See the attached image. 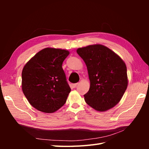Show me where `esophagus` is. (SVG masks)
<instances>
[{
    "label": "esophagus",
    "instance_id": "34e87169",
    "mask_svg": "<svg viewBox=\"0 0 149 149\" xmlns=\"http://www.w3.org/2000/svg\"><path fill=\"white\" fill-rule=\"evenodd\" d=\"M79 84V83H75V84H73L72 86V87L73 88H75V87H77V85Z\"/></svg>",
    "mask_w": 149,
    "mask_h": 149
}]
</instances>
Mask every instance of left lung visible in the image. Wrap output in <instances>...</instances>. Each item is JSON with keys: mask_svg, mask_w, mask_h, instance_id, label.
I'll return each instance as SVG.
<instances>
[{"mask_svg": "<svg viewBox=\"0 0 149 149\" xmlns=\"http://www.w3.org/2000/svg\"><path fill=\"white\" fill-rule=\"evenodd\" d=\"M77 52L87 66L90 81L89 91L84 95L86 104L99 111H106L115 106L128 84L124 61L100 44L79 48Z\"/></svg>", "mask_w": 149, "mask_h": 149, "instance_id": "8db88e82", "label": "left lung"}]
</instances>
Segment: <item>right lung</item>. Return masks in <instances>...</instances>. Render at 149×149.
<instances>
[{"instance_id":"1","label":"right lung","mask_w":149,"mask_h":149,"mask_svg":"<svg viewBox=\"0 0 149 149\" xmlns=\"http://www.w3.org/2000/svg\"><path fill=\"white\" fill-rule=\"evenodd\" d=\"M67 50L45 48L34 55L22 70V89L32 106L52 113L65 104L71 91L62 68Z\"/></svg>"}]
</instances>
